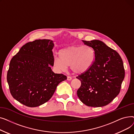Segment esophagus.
Segmentation results:
<instances>
[{
    "label": "esophagus",
    "mask_w": 134,
    "mask_h": 134,
    "mask_svg": "<svg viewBox=\"0 0 134 134\" xmlns=\"http://www.w3.org/2000/svg\"><path fill=\"white\" fill-rule=\"evenodd\" d=\"M67 80H71L72 79V78L71 76H67Z\"/></svg>",
    "instance_id": "1"
}]
</instances>
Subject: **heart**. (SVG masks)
Masks as SVG:
<instances>
[{"mask_svg": "<svg viewBox=\"0 0 134 134\" xmlns=\"http://www.w3.org/2000/svg\"><path fill=\"white\" fill-rule=\"evenodd\" d=\"M96 59L94 49L90 46H72L62 49L59 56L54 58V66L59 71H65L69 66L71 71L81 74L92 67Z\"/></svg>", "mask_w": 134, "mask_h": 134, "instance_id": "obj_1", "label": "heart"}]
</instances>
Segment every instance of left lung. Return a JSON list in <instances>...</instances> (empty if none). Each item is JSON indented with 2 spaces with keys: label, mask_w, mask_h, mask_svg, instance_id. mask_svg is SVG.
Masks as SVG:
<instances>
[{
  "label": "left lung",
  "mask_w": 134,
  "mask_h": 134,
  "mask_svg": "<svg viewBox=\"0 0 134 134\" xmlns=\"http://www.w3.org/2000/svg\"><path fill=\"white\" fill-rule=\"evenodd\" d=\"M82 41L94 49L96 59L88 71L76 77L81 81L77 95L88 107L105 106L120 92L125 75L122 59L116 51L100 41Z\"/></svg>",
  "instance_id": "obj_1"
}]
</instances>
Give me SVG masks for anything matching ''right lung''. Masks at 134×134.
I'll return each instance as SVG.
<instances>
[{
	"label": "right lung",
	"mask_w": 134,
	"mask_h": 134,
	"mask_svg": "<svg viewBox=\"0 0 134 134\" xmlns=\"http://www.w3.org/2000/svg\"><path fill=\"white\" fill-rule=\"evenodd\" d=\"M53 41L37 40L28 42L10 61L7 73L10 93L28 107H36L51 99L59 83L67 79L54 73Z\"/></svg>",
	"instance_id": "right-lung-1"
}]
</instances>
